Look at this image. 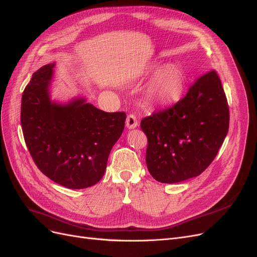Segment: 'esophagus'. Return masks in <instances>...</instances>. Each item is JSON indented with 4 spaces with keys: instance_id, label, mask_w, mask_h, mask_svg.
<instances>
[{
    "instance_id": "esophagus-1",
    "label": "esophagus",
    "mask_w": 257,
    "mask_h": 257,
    "mask_svg": "<svg viewBox=\"0 0 257 257\" xmlns=\"http://www.w3.org/2000/svg\"><path fill=\"white\" fill-rule=\"evenodd\" d=\"M126 125L129 129H132V128H136L138 126V120H137V117L135 114H129V115L127 116L126 118Z\"/></svg>"
}]
</instances>
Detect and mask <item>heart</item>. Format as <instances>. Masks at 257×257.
I'll list each match as a JSON object with an SVG mask.
<instances>
[{"instance_id":"heart-1","label":"heart","mask_w":257,"mask_h":257,"mask_svg":"<svg viewBox=\"0 0 257 257\" xmlns=\"http://www.w3.org/2000/svg\"><path fill=\"white\" fill-rule=\"evenodd\" d=\"M184 83L183 72L176 66H167L157 74L150 84L149 96L158 102H172L182 95Z\"/></svg>"}]
</instances>
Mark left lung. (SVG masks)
<instances>
[{
	"label": "left lung",
	"mask_w": 257,
	"mask_h": 257,
	"mask_svg": "<svg viewBox=\"0 0 257 257\" xmlns=\"http://www.w3.org/2000/svg\"><path fill=\"white\" fill-rule=\"evenodd\" d=\"M229 122L221 80L212 70L198 77L178 102L142 119L150 175L159 182L177 183L202 174L221 147Z\"/></svg>",
	"instance_id": "left-lung-1"
}]
</instances>
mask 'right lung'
<instances>
[{"label": "right lung", "mask_w": 257, "mask_h": 257, "mask_svg": "<svg viewBox=\"0 0 257 257\" xmlns=\"http://www.w3.org/2000/svg\"><path fill=\"white\" fill-rule=\"evenodd\" d=\"M54 63L34 73L22 94L21 126L37 167L68 188L96 184L113 145L125 128V112H104L84 99L52 102L49 84Z\"/></svg>", "instance_id": "obj_1"}]
</instances>
